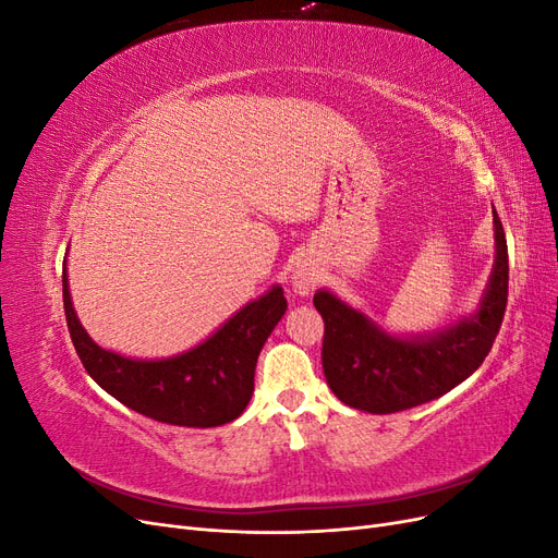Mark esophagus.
I'll return each mask as SVG.
<instances>
[{"label":"esophagus","instance_id":"34e87169","mask_svg":"<svg viewBox=\"0 0 558 558\" xmlns=\"http://www.w3.org/2000/svg\"><path fill=\"white\" fill-rule=\"evenodd\" d=\"M314 277L310 275V272H298L295 277H293V286H295V291L300 293V295H305V293H310L312 289H314Z\"/></svg>","mask_w":558,"mask_h":558}]
</instances>
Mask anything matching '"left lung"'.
I'll use <instances>...</instances> for the list:
<instances>
[{
  "label": "left lung",
  "instance_id": "1",
  "mask_svg": "<svg viewBox=\"0 0 558 558\" xmlns=\"http://www.w3.org/2000/svg\"><path fill=\"white\" fill-rule=\"evenodd\" d=\"M496 263L480 310L433 335L396 337L349 307L330 291H316L314 307L324 316L326 381L353 410L393 414L451 391L484 363L508 307V242L494 209Z\"/></svg>",
  "mask_w": 558,
  "mask_h": 558
}]
</instances>
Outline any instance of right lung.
Instances as JSON below:
<instances>
[{"instance_id":"obj_1","label":"right lung","mask_w":558,"mask_h":558,"mask_svg":"<svg viewBox=\"0 0 558 558\" xmlns=\"http://www.w3.org/2000/svg\"><path fill=\"white\" fill-rule=\"evenodd\" d=\"M66 328L86 373L118 402L172 426L211 428L238 418L253 396L260 349L286 312L281 286L248 302L199 347L162 361H134L97 347L72 307L62 272Z\"/></svg>"}]
</instances>
